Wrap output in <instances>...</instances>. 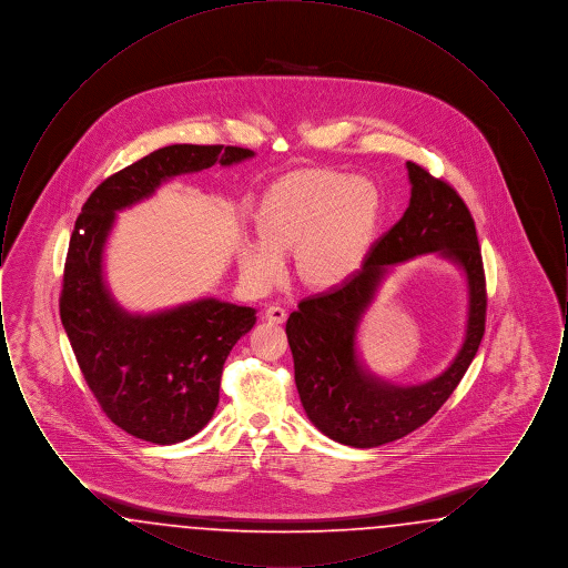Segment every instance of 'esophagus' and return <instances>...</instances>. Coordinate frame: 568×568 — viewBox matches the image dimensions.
Returning a JSON list of instances; mask_svg holds the SVG:
<instances>
[{
    "label": "esophagus",
    "instance_id": "esophagus-1",
    "mask_svg": "<svg viewBox=\"0 0 568 568\" xmlns=\"http://www.w3.org/2000/svg\"><path fill=\"white\" fill-rule=\"evenodd\" d=\"M264 320L271 322V324H283V322L287 320V313H285V308H281V306H268V308L264 311Z\"/></svg>",
    "mask_w": 568,
    "mask_h": 568
}]
</instances>
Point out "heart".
<instances>
[{"label":"heart","mask_w":568,"mask_h":568,"mask_svg":"<svg viewBox=\"0 0 568 568\" xmlns=\"http://www.w3.org/2000/svg\"><path fill=\"white\" fill-rule=\"evenodd\" d=\"M381 219V193L364 176L332 170L297 172L266 195L257 227L239 248L244 281L266 292L287 271L285 251L296 246L297 268L306 281L332 287L364 264Z\"/></svg>","instance_id":"1"}]
</instances>
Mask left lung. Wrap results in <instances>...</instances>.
Segmentation results:
<instances>
[{
  "label": "left lung",
  "instance_id": "obj_1",
  "mask_svg": "<svg viewBox=\"0 0 568 568\" xmlns=\"http://www.w3.org/2000/svg\"><path fill=\"white\" fill-rule=\"evenodd\" d=\"M405 215L368 251L362 268L338 287L304 297L285 332L294 355L300 403L327 438L371 449L424 426L454 394L484 338L486 276L475 221L456 191L406 162ZM436 254L467 283V322L459 353L436 378L394 384L377 376L358 349V327L394 265Z\"/></svg>",
  "mask_w": 568,
  "mask_h": 568
}]
</instances>
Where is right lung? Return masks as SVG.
Wrapping results in <instances>:
<instances>
[{
    "label": "right lung",
    "mask_w": 568,
    "mask_h": 568,
    "mask_svg": "<svg viewBox=\"0 0 568 568\" xmlns=\"http://www.w3.org/2000/svg\"><path fill=\"white\" fill-rule=\"evenodd\" d=\"M251 158L255 153L241 146H163L106 179L77 219L63 271L61 324L93 396L135 438L174 445L213 419L223 364L255 324V311L215 296L151 313L128 311L106 281L116 213L153 197L181 174Z\"/></svg>",
    "instance_id": "add662e5"
}]
</instances>
